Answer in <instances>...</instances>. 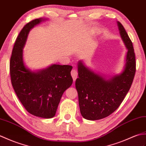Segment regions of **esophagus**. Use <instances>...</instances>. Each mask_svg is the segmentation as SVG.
Returning <instances> with one entry per match:
<instances>
[{"label":"esophagus","mask_w":146,"mask_h":146,"mask_svg":"<svg viewBox=\"0 0 146 146\" xmlns=\"http://www.w3.org/2000/svg\"><path fill=\"white\" fill-rule=\"evenodd\" d=\"M71 76L72 77V79L74 81H75L76 79H77V76H78V72L76 69H72L71 70Z\"/></svg>","instance_id":"esophagus-1"}]
</instances>
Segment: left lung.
I'll list each match as a JSON object with an SVG mask.
<instances>
[{
    "label": "left lung",
    "instance_id": "left-lung-1",
    "mask_svg": "<svg viewBox=\"0 0 146 146\" xmlns=\"http://www.w3.org/2000/svg\"><path fill=\"white\" fill-rule=\"evenodd\" d=\"M119 30L127 52L124 70L119 76L106 80L83 64L78 63L79 78L76 80L81 115L87 120L101 119L114 112L129 92L135 73L133 45L124 27L117 22Z\"/></svg>",
    "mask_w": 146,
    "mask_h": 146
}]
</instances>
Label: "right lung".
<instances>
[{
    "instance_id": "1",
    "label": "right lung",
    "mask_w": 146,
    "mask_h": 146,
    "mask_svg": "<svg viewBox=\"0 0 146 146\" xmlns=\"http://www.w3.org/2000/svg\"><path fill=\"white\" fill-rule=\"evenodd\" d=\"M42 19H36L24 25L16 38L10 60V74L13 88L28 112L37 117L55 115L64 92L72 85V67L54 64L37 72L24 66L22 48L31 29Z\"/></svg>"
}]
</instances>
